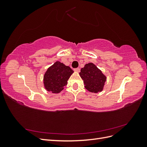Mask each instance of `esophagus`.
<instances>
[{
	"label": "esophagus",
	"instance_id": "1",
	"mask_svg": "<svg viewBox=\"0 0 147 147\" xmlns=\"http://www.w3.org/2000/svg\"><path fill=\"white\" fill-rule=\"evenodd\" d=\"M74 71L76 72H80V68H75V69H74Z\"/></svg>",
	"mask_w": 147,
	"mask_h": 147
}]
</instances>
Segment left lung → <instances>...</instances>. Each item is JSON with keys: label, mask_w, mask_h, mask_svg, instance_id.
<instances>
[{"label": "left lung", "mask_w": 147, "mask_h": 147, "mask_svg": "<svg viewBox=\"0 0 147 147\" xmlns=\"http://www.w3.org/2000/svg\"><path fill=\"white\" fill-rule=\"evenodd\" d=\"M79 74L83 79L84 88L88 91L97 93L103 90L107 78L93 63L85 64Z\"/></svg>", "instance_id": "1"}]
</instances>
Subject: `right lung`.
<instances>
[{
  "instance_id": "right-lung-1",
  "label": "right lung",
  "mask_w": 147,
  "mask_h": 147,
  "mask_svg": "<svg viewBox=\"0 0 147 147\" xmlns=\"http://www.w3.org/2000/svg\"><path fill=\"white\" fill-rule=\"evenodd\" d=\"M73 72L70 67L56 61L47 69L44 75V86L48 91L59 93L67 85V80Z\"/></svg>"
}]
</instances>
